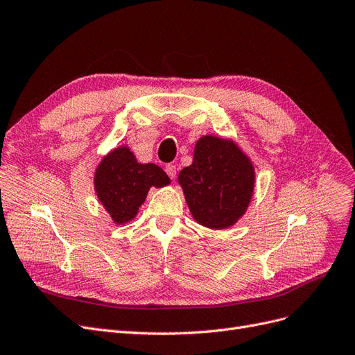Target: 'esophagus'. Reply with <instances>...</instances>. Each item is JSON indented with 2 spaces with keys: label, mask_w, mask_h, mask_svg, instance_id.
<instances>
[{
  "label": "esophagus",
  "mask_w": 355,
  "mask_h": 355,
  "mask_svg": "<svg viewBox=\"0 0 355 355\" xmlns=\"http://www.w3.org/2000/svg\"><path fill=\"white\" fill-rule=\"evenodd\" d=\"M165 171H166V174L171 180H175V175H177V166L175 165H166Z\"/></svg>",
  "instance_id": "1"
}]
</instances>
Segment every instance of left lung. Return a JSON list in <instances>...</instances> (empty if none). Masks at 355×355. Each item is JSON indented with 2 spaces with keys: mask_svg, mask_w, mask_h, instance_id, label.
<instances>
[{
  "mask_svg": "<svg viewBox=\"0 0 355 355\" xmlns=\"http://www.w3.org/2000/svg\"><path fill=\"white\" fill-rule=\"evenodd\" d=\"M178 182L193 218L211 230H225L245 214L254 191V166L232 140L203 136L193 164L180 171Z\"/></svg>",
  "mask_w": 355,
  "mask_h": 355,
  "instance_id": "obj_1",
  "label": "left lung"
}]
</instances>
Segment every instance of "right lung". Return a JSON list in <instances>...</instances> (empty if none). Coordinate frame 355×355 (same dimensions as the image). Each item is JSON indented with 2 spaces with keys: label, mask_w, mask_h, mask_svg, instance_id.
I'll use <instances>...</instances> for the list:
<instances>
[{
  "label": "right lung",
  "mask_w": 355,
  "mask_h": 355,
  "mask_svg": "<svg viewBox=\"0 0 355 355\" xmlns=\"http://www.w3.org/2000/svg\"><path fill=\"white\" fill-rule=\"evenodd\" d=\"M94 182L105 211L115 224L123 225L137 215L150 187L159 189L171 181L161 166L139 164L133 152L120 146L102 157Z\"/></svg>",
  "instance_id": "1"
}]
</instances>
